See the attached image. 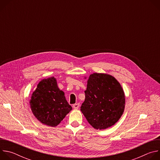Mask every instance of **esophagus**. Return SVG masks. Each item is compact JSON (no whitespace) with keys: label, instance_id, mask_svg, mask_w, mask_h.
<instances>
[{"label":"esophagus","instance_id":"34e87169","mask_svg":"<svg viewBox=\"0 0 160 160\" xmlns=\"http://www.w3.org/2000/svg\"><path fill=\"white\" fill-rule=\"evenodd\" d=\"M79 106H80V104H79V103H76V104H73V108H74V109H78Z\"/></svg>","mask_w":160,"mask_h":160}]
</instances>
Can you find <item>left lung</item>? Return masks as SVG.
<instances>
[{"instance_id": "8db88e82", "label": "left lung", "mask_w": 160, "mask_h": 160, "mask_svg": "<svg viewBox=\"0 0 160 160\" xmlns=\"http://www.w3.org/2000/svg\"><path fill=\"white\" fill-rule=\"evenodd\" d=\"M85 94L80 110L94 128H109L122 117L125 94L121 85L113 77L97 73L90 75Z\"/></svg>"}]
</instances>
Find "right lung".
<instances>
[{
	"label": "right lung",
	"instance_id": "right-lung-1",
	"mask_svg": "<svg viewBox=\"0 0 160 160\" xmlns=\"http://www.w3.org/2000/svg\"><path fill=\"white\" fill-rule=\"evenodd\" d=\"M34 116L42 123L56 127L64 119L72 107L68 103L54 77L43 79L33 92L30 102Z\"/></svg>",
	"mask_w": 160,
	"mask_h": 160
}]
</instances>
